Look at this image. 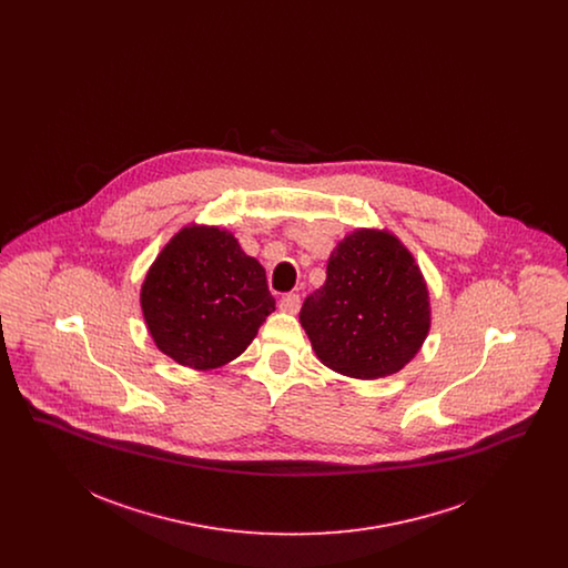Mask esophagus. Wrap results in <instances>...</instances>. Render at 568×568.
<instances>
[{
	"label": "esophagus",
	"instance_id": "esophagus-1",
	"mask_svg": "<svg viewBox=\"0 0 568 568\" xmlns=\"http://www.w3.org/2000/svg\"><path fill=\"white\" fill-rule=\"evenodd\" d=\"M300 304H302V300L297 294H285V296L278 300V306H281V311H285V313H297L300 311Z\"/></svg>",
	"mask_w": 568,
	"mask_h": 568
}]
</instances>
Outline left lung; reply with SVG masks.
I'll return each instance as SVG.
<instances>
[{"label": "left lung", "mask_w": 568, "mask_h": 568, "mask_svg": "<svg viewBox=\"0 0 568 568\" xmlns=\"http://www.w3.org/2000/svg\"><path fill=\"white\" fill-rule=\"evenodd\" d=\"M300 324L332 371L387 377L405 368L428 336V287L396 236L357 230L329 255L325 283L304 300Z\"/></svg>", "instance_id": "obj_1"}]
</instances>
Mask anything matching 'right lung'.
<instances>
[{"label":"right lung","instance_id":"right-lung-1","mask_svg":"<svg viewBox=\"0 0 568 568\" xmlns=\"http://www.w3.org/2000/svg\"><path fill=\"white\" fill-rule=\"evenodd\" d=\"M149 332L174 362L195 371L239 357L274 311L266 271L219 227H183L144 278Z\"/></svg>","mask_w":568,"mask_h":568}]
</instances>
